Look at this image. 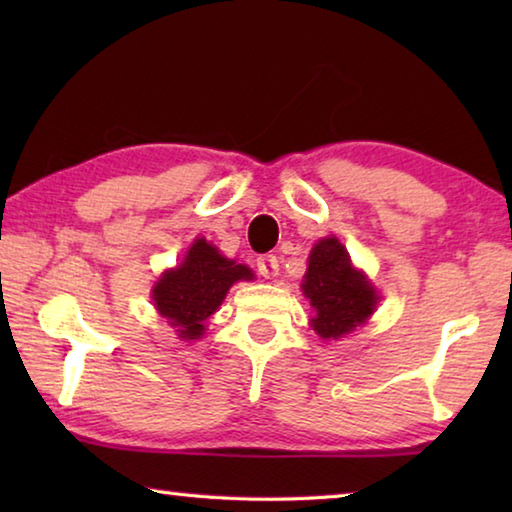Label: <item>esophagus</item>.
Returning <instances> with one entry per match:
<instances>
[{
  "instance_id": "1",
  "label": "esophagus",
  "mask_w": 512,
  "mask_h": 512,
  "mask_svg": "<svg viewBox=\"0 0 512 512\" xmlns=\"http://www.w3.org/2000/svg\"><path fill=\"white\" fill-rule=\"evenodd\" d=\"M257 271H259V275L266 277V280H273V277L277 275V271H280V264H277V257H273V255L257 257Z\"/></svg>"
}]
</instances>
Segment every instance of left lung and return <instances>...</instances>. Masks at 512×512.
Wrapping results in <instances>:
<instances>
[{
	"mask_svg": "<svg viewBox=\"0 0 512 512\" xmlns=\"http://www.w3.org/2000/svg\"><path fill=\"white\" fill-rule=\"evenodd\" d=\"M302 293L314 307L311 327L320 339H341L366 323L379 296L368 277L352 266L336 237H325L311 248Z\"/></svg>",
	"mask_w": 512,
	"mask_h": 512,
	"instance_id": "left-lung-1",
	"label": "left lung"
}]
</instances>
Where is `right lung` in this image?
<instances>
[{
	"label": "right lung",
	"mask_w": 512,
	"mask_h": 512,
	"mask_svg": "<svg viewBox=\"0 0 512 512\" xmlns=\"http://www.w3.org/2000/svg\"><path fill=\"white\" fill-rule=\"evenodd\" d=\"M248 266L223 257L205 239H196L176 268L160 275L153 287L155 309L176 327L183 341L205 334V320L221 307L225 293L239 280H253Z\"/></svg>",
	"instance_id": "add662e5"
}]
</instances>
